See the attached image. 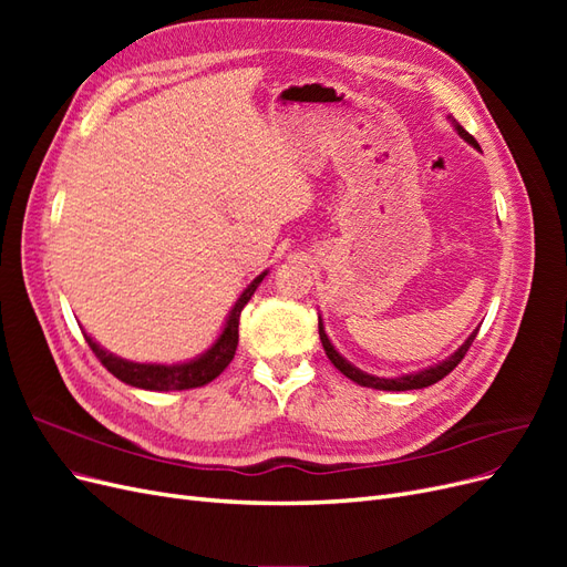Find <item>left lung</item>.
<instances>
[{
	"mask_svg": "<svg viewBox=\"0 0 567 567\" xmlns=\"http://www.w3.org/2000/svg\"><path fill=\"white\" fill-rule=\"evenodd\" d=\"M454 127H456V132L463 136V140H466L468 144H473L475 148H480V146H477V142L473 140V136H471L466 130H463L458 123H456ZM475 336H477V331H475V333H471V338H468L466 342H463V346H461V348H458L450 359H444V362H442V364H437V367H431V369L419 371V373L400 375V379H379V375H369V373H364V371H359L357 367H352V364L348 362V359H342V357L336 352V348L331 346V340H329V336H326L323 326H321V321H319V338H321V346H323V350H326V357L331 359V364H333L340 373H346L350 381H354V383H359V385H364V388L392 390V392H398V390H421V388H427V385H433V383L442 381L444 375L452 373V371L458 367L461 359L466 357L468 348L473 346Z\"/></svg>",
	"mask_w": 567,
	"mask_h": 567,
	"instance_id": "obj_1",
	"label": "left lung"
}]
</instances>
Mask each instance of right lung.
<instances>
[{
  "mask_svg": "<svg viewBox=\"0 0 567 567\" xmlns=\"http://www.w3.org/2000/svg\"><path fill=\"white\" fill-rule=\"evenodd\" d=\"M267 274V271H265ZM265 274H260L244 293L241 298L236 300L234 310L227 319L225 331L217 338L215 346L205 352L203 357L194 359V362L186 364H175V367H163V364H136V362H127V359H120L115 354H111L109 350H104L101 346L84 333V340L92 348V352L96 354V359L104 364L115 379H120L127 385L134 388H144V390H188V388H200L205 383H210L213 379L225 371L229 367V362L236 354V346H238V317H241V310L248 305V300L252 298L255 288L260 286V281L265 279Z\"/></svg>",
  "mask_w": 567,
  "mask_h": 567,
  "instance_id": "add662e5",
  "label": "right lung"
}]
</instances>
